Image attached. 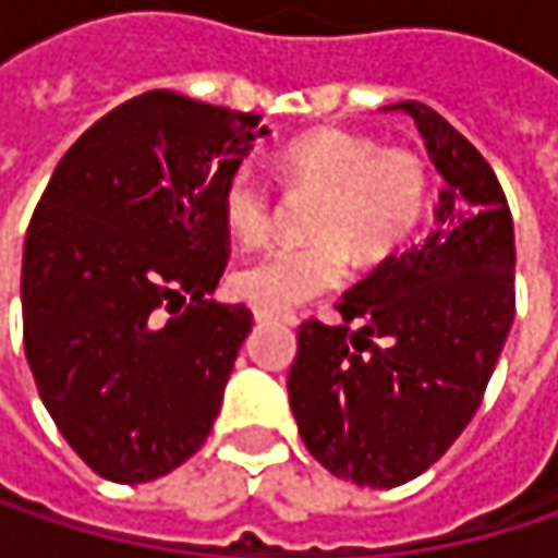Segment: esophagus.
<instances>
[{
  "label": "esophagus",
  "instance_id": "obj_1",
  "mask_svg": "<svg viewBox=\"0 0 558 558\" xmlns=\"http://www.w3.org/2000/svg\"><path fill=\"white\" fill-rule=\"evenodd\" d=\"M255 319H258V323H287V326H296V316H293V313L262 310V306H255Z\"/></svg>",
  "mask_w": 558,
  "mask_h": 558
}]
</instances>
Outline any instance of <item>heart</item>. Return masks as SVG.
<instances>
[{"label": "heart", "instance_id": "1", "mask_svg": "<svg viewBox=\"0 0 558 558\" xmlns=\"http://www.w3.org/2000/svg\"><path fill=\"white\" fill-rule=\"evenodd\" d=\"M280 180L290 190H319L310 245H278L245 262L232 287L242 300L287 313L349 275V252L362 265L393 255L423 226L429 209V170L407 148H381L378 138L352 129H316L293 138L278 155ZM222 219L252 245L271 232L275 196L252 168H235L222 183Z\"/></svg>", "mask_w": 558, "mask_h": 558}]
</instances>
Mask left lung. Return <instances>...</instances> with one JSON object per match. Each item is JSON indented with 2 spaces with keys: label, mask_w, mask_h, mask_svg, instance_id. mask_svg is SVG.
Returning a JSON list of instances; mask_svg holds the SVG:
<instances>
[{
  "label": "left lung",
  "mask_w": 558,
  "mask_h": 558,
  "mask_svg": "<svg viewBox=\"0 0 558 558\" xmlns=\"http://www.w3.org/2000/svg\"><path fill=\"white\" fill-rule=\"evenodd\" d=\"M385 109L416 122L442 177L436 229L359 280L339 326L306 319L287 375L310 456L362 488H397L446 456L513 323V219L492 165L429 106Z\"/></svg>",
  "instance_id": "obj_1"
}]
</instances>
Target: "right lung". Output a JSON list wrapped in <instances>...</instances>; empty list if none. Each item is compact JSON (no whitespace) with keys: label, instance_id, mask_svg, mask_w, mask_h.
Masks as SVG:
<instances>
[{"label":"right lung","instance_id":"1","mask_svg":"<svg viewBox=\"0 0 558 558\" xmlns=\"http://www.w3.org/2000/svg\"><path fill=\"white\" fill-rule=\"evenodd\" d=\"M262 116L142 93L60 158L22 258L25 355L70 449L155 482L209 436L252 310L206 300L229 262L222 183Z\"/></svg>","mask_w":558,"mask_h":558}]
</instances>
